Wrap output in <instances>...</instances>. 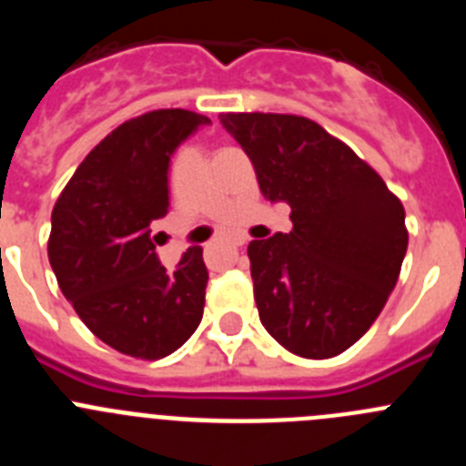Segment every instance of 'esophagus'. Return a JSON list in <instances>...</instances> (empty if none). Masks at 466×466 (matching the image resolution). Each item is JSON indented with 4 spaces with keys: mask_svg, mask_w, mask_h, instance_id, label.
<instances>
[{
    "mask_svg": "<svg viewBox=\"0 0 466 466\" xmlns=\"http://www.w3.org/2000/svg\"><path fill=\"white\" fill-rule=\"evenodd\" d=\"M230 242H233L236 247H242V245H247V238L245 236H233V238H230Z\"/></svg>",
    "mask_w": 466,
    "mask_h": 466,
    "instance_id": "obj_1",
    "label": "esophagus"
}]
</instances>
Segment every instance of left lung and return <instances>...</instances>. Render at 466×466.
<instances>
[{"instance_id": "left-lung-1", "label": "left lung", "mask_w": 466, "mask_h": 466, "mask_svg": "<svg viewBox=\"0 0 466 466\" xmlns=\"http://www.w3.org/2000/svg\"><path fill=\"white\" fill-rule=\"evenodd\" d=\"M219 118L252 160L263 198L291 208L289 233L247 247L261 324L299 357L340 355L371 329L399 279L409 247L401 200L310 118Z\"/></svg>"}]
</instances>
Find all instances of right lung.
Segmentation results:
<instances>
[{
	"label": "right lung",
	"mask_w": 466,
	"mask_h": 466,
	"mask_svg": "<svg viewBox=\"0 0 466 466\" xmlns=\"http://www.w3.org/2000/svg\"><path fill=\"white\" fill-rule=\"evenodd\" d=\"M200 126L209 118L187 109L130 118L86 156L51 214L48 261L60 291L102 343L137 360L172 355L203 319V247L167 270L154 238L170 208L172 154Z\"/></svg>",
	"instance_id": "right-lung-1"
}]
</instances>
